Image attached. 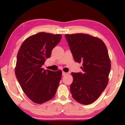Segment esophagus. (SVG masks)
I'll return each mask as SVG.
<instances>
[{
  "label": "esophagus",
  "mask_w": 125,
  "mask_h": 125,
  "mask_svg": "<svg viewBox=\"0 0 125 125\" xmlns=\"http://www.w3.org/2000/svg\"><path fill=\"white\" fill-rule=\"evenodd\" d=\"M66 74H67V73L64 72H62V76H66Z\"/></svg>",
  "instance_id": "obj_1"
}]
</instances>
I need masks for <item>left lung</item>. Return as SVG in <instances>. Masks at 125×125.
<instances>
[{
    "label": "left lung",
    "instance_id": "obj_1",
    "mask_svg": "<svg viewBox=\"0 0 125 125\" xmlns=\"http://www.w3.org/2000/svg\"><path fill=\"white\" fill-rule=\"evenodd\" d=\"M65 38L74 61L82 63V72L72 73V95L80 104H90L108 83L111 64L107 48L101 39L87 34H66Z\"/></svg>",
    "mask_w": 125,
    "mask_h": 125
}]
</instances>
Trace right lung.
Masks as SVG:
<instances>
[{"label":"right lung","mask_w":125,"mask_h":125,"mask_svg":"<svg viewBox=\"0 0 125 125\" xmlns=\"http://www.w3.org/2000/svg\"><path fill=\"white\" fill-rule=\"evenodd\" d=\"M61 38L60 34L39 32L26 39L19 50L16 77L26 95L36 104L49 101L56 92L62 71L44 70L42 67Z\"/></svg>","instance_id":"1"}]
</instances>
